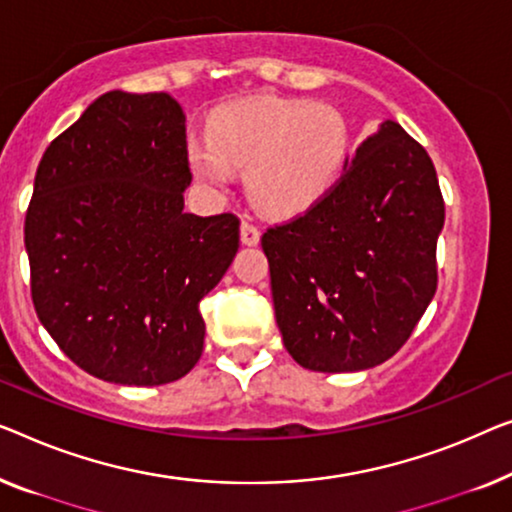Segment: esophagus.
Wrapping results in <instances>:
<instances>
[{"mask_svg": "<svg viewBox=\"0 0 512 512\" xmlns=\"http://www.w3.org/2000/svg\"><path fill=\"white\" fill-rule=\"evenodd\" d=\"M240 240L242 244H247V247H254V244L261 242V231H258V226L251 224V221H242Z\"/></svg>", "mask_w": 512, "mask_h": 512, "instance_id": "esophagus-1", "label": "esophagus"}]
</instances>
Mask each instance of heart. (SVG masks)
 I'll use <instances>...</instances> for the list:
<instances>
[{"instance_id": "b5f03b06", "label": "heart", "mask_w": 512, "mask_h": 512, "mask_svg": "<svg viewBox=\"0 0 512 512\" xmlns=\"http://www.w3.org/2000/svg\"><path fill=\"white\" fill-rule=\"evenodd\" d=\"M351 147V124L335 106L256 96L214 110L207 138L189 145V166L210 189H226L233 170H244L258 210L293 217L337 187Z\"/></svg>"}]
</instances>
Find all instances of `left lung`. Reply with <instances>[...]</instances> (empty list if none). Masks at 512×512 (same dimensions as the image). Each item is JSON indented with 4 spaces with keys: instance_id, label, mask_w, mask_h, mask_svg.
Returning a JSON list of instances; mask_svg holds the SVG:
<instances>
[{
    "instance_id": "obj_1",
    "label": "left lung",
    "mask_w": 512,
    "mask_h": 512,
    "mask_svg": "<svg viewBox=\"0 0 512 512\" xmlns=\"http://www.w3.org/2000/svg\"><path fill=\"white\" fill-rule=\"evenodd\" d=\"M443 219L425 147L385 120L323 201L261 238L293 360L311 372H360L392 358L436 293Z\"/></svg>"
}]
</instances>
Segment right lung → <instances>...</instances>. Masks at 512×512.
<instances>
[{"mask_svg": "<svg viewBox=\"0 0 512 512\" xmlns=\"http://www.w3.org/2000/svg\"><path fill=\"white\" fill-rule=\"evenodd\" d=\"M166 92H106L48 145L25 217L32 300L80 369L164 385L203 353L201 300L240 247L235 214L184 212L187 127Z\"/></svg>", "mask_w": 512, "mask_h": 512, "instance_id": "1", "label": "right lung"}]
</instances>
